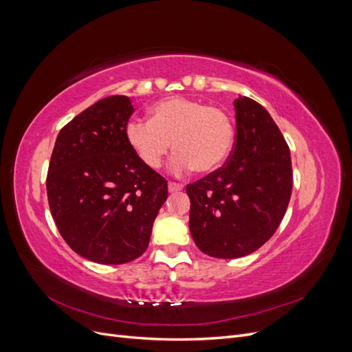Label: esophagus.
<instances>
[{
    "instance_id": "34e87169",
    "label": "esophagus",
    "mask_w": 352,
    "mask_h": 352,
    "mask_svg": "<svg viewBox=\"0 0 352 352\" xmlns=\"http://www.w3.org/2000/svg\"><path fill=\"white\" fill-rule=\"evenodd\" d=\"M184 185L177 182H168V190L170 192H177V190H182Z\"/></svg>"
}]
</instances>
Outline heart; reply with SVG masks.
Segmentation results:
<instances>
[{
  "label": "heart",
  "instance_id": "1",
  "mask_svg": "<svg viewBox=\"0 0 352 352\" xmlns=\"http://www.w3.org/2000/svg\"><path fill=\"white\" fill-rule=\"evenodd\" d=\"M124 135L146 167L155 170L162 166L173 142L175 173L182 175L194 168L198 173H210L229 157L235 144V124L219 107L172 97L154 105L150 120L127 122Z\"/></svg>",
  "mask_w": 352,
  "mask_h": 352
}]
</instances>
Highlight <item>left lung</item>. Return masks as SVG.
<instances>
[{
    "label": "left lung",
    "instance_id": "left-lung-1",
    "mask_svg": "<svg viewBox=\"0 0 352 352\" xmlns=\"http://www.w3.org/2000/svg\"><path fill=\"white\" fill-rule=\"evenodd\" d=\"M236 141L225 166L186 185L189 229L210 257L238 258L267 242L292 192L291 153L263 105L235 100Z\"/></svg>",
    "mask_w": 352,
    "mask_h": 352
}]
</instances>
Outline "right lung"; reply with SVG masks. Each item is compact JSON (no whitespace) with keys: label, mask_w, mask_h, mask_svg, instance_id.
I'll return each instance as SVG.
<instances>
[{"label":"right lung","mask_w":352,"mask_h":352,"mask_svg":"<svg viewBox=\"0 0 352 352\" xmlns=\"http://www.w3.org/2000/svg\"><path fill=\"white\" fill-rule=\"evenodd\" d=\"M133 111L124 95L95 102L63 126L48 166V204L60 235L100 264L141 257L168 194L167 180L126 140Z\"/></svg>","instance_id":"1"}]
</instances>
